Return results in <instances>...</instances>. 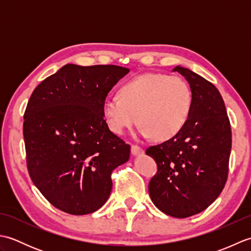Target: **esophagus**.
Instances as JSON below:
<instances>
[{"mask_svg":"<svg viewBox=\"0 0 251 251\" xmlns=\"http://www.w3.org/2000/svg\"><path fill=\"white\" fill-rule=\"evenodd\" d=\"M130 150H131L132 155H140V154L143 153L142 148H140L139 146H136V145H132Z\"/></svg>","mask_w":251,"mask_h":251,"instance_id":"1","label":"esophagus"}]
</instances>
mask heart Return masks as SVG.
<instances>
[{"label":"heart","instance_id":"1","mask_svg":"<svg viewBox=\"0 0 251 251\" xmlns=\"http://www.w3.org/2000/svg\"><path fill=\"white\" fill-rule=\"evenodd\" d=\"M119 95L105 98L102 103L110 129L116 135L125 134L139 117V134L161 141L172 139L183 128L193 102L183 78L159 73L132 78L123 85Z\"/></svg>","mask_w":251,"mask_h":251}]
</instances>
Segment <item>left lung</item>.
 <instances>
[{
	"label": "left lung",
	"mask_w": 251,
	"mask_h": 251,
	"mask_svg": "<svg viewBox=\"0 0 251 251\" xmlns=\"http://www.w3.org/2000/svg\"><path fill=\"white\" fill-rule=\"evenodd\" d=\"M190 84L192 109L183 128L172 139L147 149L157 164L149 193L159 210L188 218L205 210L225 188L232 131L225 102L214 84L177 66Z\"/></svg>",
	"instance_id": "obj_1"
}]
</instances>
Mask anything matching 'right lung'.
Returning <instances> with one entry per match:
<instances>
[{
	"instance_id": "1",
	"label": "right lung",
	"mask_w": 251,
	"mask_h": 251,
	"mask_svg": "<svg viewBox=\"0 0 251 251\" xmlns=\"http://www.w3.org/2000/svg\"><path fill=\"white\" fill-rule=\"evenodd\" d=\"M129 72L113 65L69 63L45 78L26 104V167L52 206L70 215L98 210L109 199L111 174L129 158L130 146L112 132L102 103Z\"/></svg>"
}]
</instances>
